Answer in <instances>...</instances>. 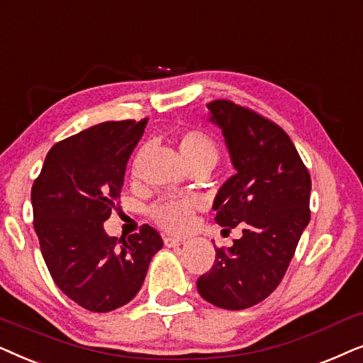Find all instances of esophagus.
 Segmentation results:
<instances>
[{
    "label": "esophagus",
    "instance_id": "obj_1",
    "mask_svg": "<svg viewBox=\"0 0 363 363\" xmlns=\"http://www.w3.org/2000/svg\"><path fill=\"white\" fill-rule=\"evenodd\" d=\"M164 244H166V247L169 249H176V247H181V245H184L186 240L177 239V238H166L164 239Z\"/></svg>",
    "mask_w": 363,
    "mask_h": 363
}]
</instances>
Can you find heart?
<instances>
[{
  "mask_svg": "<svg viewBox=\"0 0 363 363\" xmlns=\"http://www.w3.org/2000/svg\"><path fill=\"white\" fill-rule=\"evenodd\" d=\"M179 151L189 167L207 166L214 167L220 152L217 143L201 129H191L179 139ZM201 202L196 197H166L151 207V217L159 227L172 234H182L194 224L196 211Z\"/></svg>",
  "mask_w": 363,
  "mask_h": 363,
  "instance_id": "b5f03b06",
  "label": "heart"
}]
</instances>
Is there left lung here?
Here are the masks:
<instances>
[{
	"label": "left lung",
	"instance_id": "obj_1",
	"mask_svg": "<svg viewBox=\"0 0 363 363\" xmlns=\"http://www.w3.org/2000/svg\"><path fill=\"white\" fill-rule=\"evenodd\" d=\"M209 121L224 136L235 169L212 204L225 232L242 238L216 249L197 291L212 306L242 311L275 291L311 220V174L282 128L232 101H212Z\"/></svg>",
	"mask_w": 363,
	"mask_h": 363
}]
</instances>
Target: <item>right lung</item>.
<instances>
[{
  "label": "right lung",
  "mask_w": 363,
  "mask_h": 363,
  "mask_svg": "<svg viewBox=\"0 0 363 363\" xmlns=\"http://www.w3.org/2000/svg\"><path fill=\"white\" fill-rule=\"evenodd\" d=\"M146 124L108 121L55 144L33 184L35 230L48 270L62 294L91 312L131 302L162 249L147 224L128 239L104 230Z\"/></svg>",
  "instance_id": "add662e5"
}]
</instances>
